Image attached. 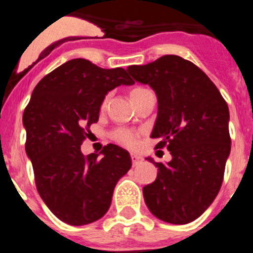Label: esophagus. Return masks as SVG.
I'll return each mask as SVG.
<instances>
[{"label": "esophagus", "mask_w": 253, "mask_h": 253, "mask_svg": "<svg viewBox=\"0 0 253 253\" xmlns=\"http://www.w3.org/2000/svg\"><path fill=\"white\" fill-rule=\"evenodd\" d=\"M130 157H131V162H133V166H137L138 163L142 162V157H140L139 154L131 153V154H130Z\"/></svg>", "instance_id": "obj_1"}]
</instances>
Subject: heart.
Here are the masks:
<instances>
[{
	"label": "heart",
	"mask_w": 253,
	"mask_h": 253,
	"mask_svg": "<svg viewBox=\"0 0 253 253\" xmlns=\"http://www.w3.org/2000/svg\"><path fill=\"white\" fill-rule=\"evenodd\" d=\"M143 90L146 88H142V87H135L130 91V97L137 93L142 92ZM106 102H102V107H105ZM113 138L118 143L123 144L125 147H129V148H134V147L138 146V140H139V133L138 131L130 130V129H118V130L114 131Z\"/></svg>",
	"instance_id": "obj_1"
}]
</instances>
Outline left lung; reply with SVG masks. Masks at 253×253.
<instances>
[{
  "instance_id": "1",
  "label": "left lung",
  "mask_w": 253,
  "mask_h": 253,
  "mask_svg": "<svg viewBox=\"0 0 253 253\" xmlns=\"http://www.w3.org/2000/svg\"><path fill=\"white\" fill-rule=\"evenodd\" d=\"M157 96L152 138L167 146L172 160L158 167L156 181L143 187L144 202L156 218L186 224L202 215L218 195L231 153L229 110L215 84L202 69L178 55H163L144 66L126 68Z\"/></svg>"
}]
</instances>
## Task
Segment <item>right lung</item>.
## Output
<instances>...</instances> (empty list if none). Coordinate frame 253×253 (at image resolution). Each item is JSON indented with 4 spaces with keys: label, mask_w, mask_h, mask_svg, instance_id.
I'll return each instance as SVG.
<instances>
[{
    "label": "right lung",
    "mask_w": 253,
    "mask_h": 253,
    "mask_svg": "<svg viewBox=\"0 0 253 253\" xmlns=\"http://www.w3.org/2000/svg\"><path fill=\"white\" fill-rule=\"evenodd\" d=\"M123 68H100L71 59L37 84L24 111L25 151L33 163L39 195L62 222L84 225L99 220L111 204L116 182L130 169L128 151L107 144L84 156L81 144L99 120L107 92L133 84Z\"/></svg>",
    "instance_id": "add662e5"
}]
</instances>
